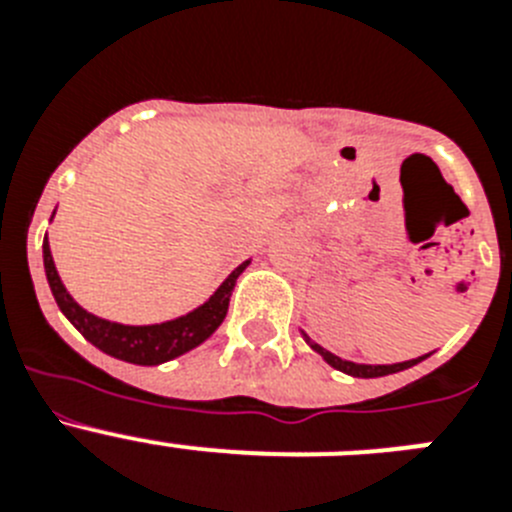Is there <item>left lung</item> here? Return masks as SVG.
Returning <instances> with one entry per match:
<instances>
[{"instance_id": "obj_1", "label": "left lung", "mask_w": 512, "mask_h": 512, "mask_svg": "<svg viewBox=\"0 0 512 512\" xmlns=\"http://www.w3.org/2000/svg\"><path fill=\"white\" fill-rule=\"evenodd\" d=\"M302 336H305V333H302ZM305 341L310 343V348H315V351H318V354L323 356V359L328 361V364L333 366V369H338V372H343V374H351V377H361V379L387 377V374L402 372V369H410V366H415V364H418V361H423L425 356H428V354H425V356H420V359L400 361V364H377V366H372V364H354V361H343L341 356L330 354V351H325L323 346H318V343H312L307 336H305Z\"/></svg>"}]
</instances>
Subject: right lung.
<instances>
[{
  "mask_svg": "<svg viewBox=\"0 0 512 512\" xmlns=\"http://www.w3.org/2000/svg\"><path fill=\"white\" fill-rule=\"evenodd\" d=\"M43 266L58 307H61L63 315L71 320V325L79 330L81 336L87 338L89 343H94L104 354L115 356V359L138 366H156L187 354V351L200 346L202 341H207L215 333L217 325L223 323L225 315H228V302L230 295H233L235 279L241 277L248 261H243L238 269L230 271V277L215 289V295L205 305L187 312L182 318L166 320V323L158 325L110 323V320L97 318V315L87 312L81 305H76V300L66 292L61 277H58L51 246H48V235L43 238Z\"/></svg>",
  "mask_w": 512,
  "mask_h": 512,
  "instance_id": "obj_1",
  "label": "right lung"
}]
</instances>
